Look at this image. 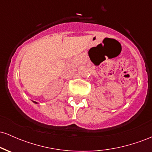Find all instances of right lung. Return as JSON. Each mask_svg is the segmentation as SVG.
<instances>
[{
	"instance_id": "1",
	"label": "right lung",
	"mask_w": 152,
	"mask_h": 152,
	"mask_svg": "<svg viewBox=\"0 0 152 152\" xmlns=\"http://www.w3.org/2000/svg\"><path fill=\"white\" fill-rule=\"evenodd\" d=\"M34 103H36V104H37V102H34Z\"/></svg>"
}]
</instances>
